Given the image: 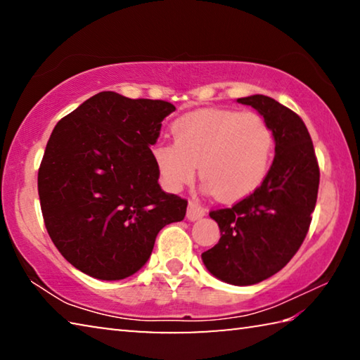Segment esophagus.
Wrapping results in <instances>:
<instances>
[{"label": "esophagus", "instance_id": "obj_1", "mask_svg": "<svg viewBox=\"0 0 360 360\" xmlns=\"http://www.w3.org/2000/svg\"><path fill=\"white\" fill-rule=\"evenodd\" d=\"M206 214V210L202 205H198L197 202H191L187 208V219L188 221H198Z\"/></svg>", "mask_w": 360, "mask_h": 360}]
</instances>
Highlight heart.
Instances as JSON below:
<instances>
[{"instance_id":"1","label":"heart","mask_w":360,"mask_h":360,"mask_svg":"<svg viewBox=\"0 0 360 360\" xmlns=\"http://www.w3.org/2000/svg\"><path fill=\"white\" fill-rule=\"evenodd\" d=\"M173 141H157L152 158L168 191L191 184L197 165L205 188L225 202L257 191L270 172L275 135L257 112L198 109L172 124Z\"/></svg>"}]
</instances>
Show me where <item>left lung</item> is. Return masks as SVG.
I'll list each match as a JSON object with an SVG mask.
<instances>
[{"instance_id": "obj_1", "label": "left lung", "mask_w": 360, "mask_h": 360, "mask_svg": "<svg viewBox=\"0 0 360 360\" xmlns=\"http://www.w3.org/2000/svg\"><path fill=\"white\" fill-rule=\"evenodd\" d=\"M254 108L275 135V158L265 181L231 208L211 211L221 240L202 254L212 276L252 285L278 273L308 233L318 200L319 167L303 120L265 95L236 100Z\"/></svg>"}]
</instances>
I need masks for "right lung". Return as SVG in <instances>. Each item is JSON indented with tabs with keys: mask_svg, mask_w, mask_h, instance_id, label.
Segmentation results:
<instances>
[{
	"mask_svg": "<svg viewBox=\"0 0 360 360\" xmlns=\"http://www.w3.org/2000/svg\"><path fill=\"white\" fill-rule=\"evenodd\" d=\"M162 100L100 92L58 122L38 172L49 236L85 275L119 281L146 265L187 200L158 184L150 146L174 111Z\"/></svg>",
	"mask_w": 360,
	"mask_h": 360,
	"instance_id": "right-lung-1",
	"label": "right lung"
}]
</instances>
